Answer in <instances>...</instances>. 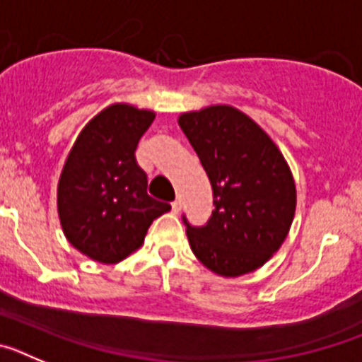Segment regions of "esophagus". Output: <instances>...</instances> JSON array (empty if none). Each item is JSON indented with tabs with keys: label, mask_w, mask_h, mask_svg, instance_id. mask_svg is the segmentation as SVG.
<instances>
[{
	"label": "esophagus",
	"mask_w": 362,
	"mask_h": 362,
	"mask_svg": "<svg viewBox=\"0 0 362 362\" xmlns=\"http://www.w3.org/2000/svg\"><path fill=\"white\" fill-rule=\"evenodd\" d=\"M181 206H183V203H181V199H175L174 203H172V210H174L175 214H177L179 210H181Z\"/></svg>",
	"instance_id": "34e87169"
}]
</instances>
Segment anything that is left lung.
Returning a JSON list of instances; mask_svg holds the SVG:
<instances>
[{
	"label": "left lung",
	"mask_w": 362,
	"mask_h": 362,
	"mask_svg": "<svg viewBox=\"0 0 362 362\" xmlns=\"http://www.w3.org/2000/svg\"><path fill=\"white\" fill-rule=\"evenodd\" d=\"M177 123L209 175L216 206L204 226L183 217L192 252L217 276L257 270L292 226L296 183L288 163L254 119L228 105L185 112Z\"/></svg>",
	"instance_id": "obj_1"
}]
</instances>
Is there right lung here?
Masks as SVG:
<instances>
[{"label": "right lung", "mask_w": 362, "mask_h": 362, "mask_svg": "<svg viewBox=\"0 0 362 362\" xmlns=\"http://www.w3.org/2000/svg\"><path fill=\"white\" fill-rule=\"evenodd\" d=\"M152 110L116 103L92 117L69 152L57 183V214L74 248L114 264L143 245L146 230L170 204L146 194V174L136 161L137 143L152 124Z\"/></svg>", "instance_id": "obj_1"}]
</instances>
